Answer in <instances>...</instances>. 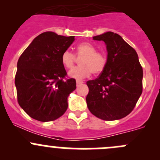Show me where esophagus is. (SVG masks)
<instances>
[{
	"instance_id": "1",
	"label": "esophagus",
	"mask_w": 160,
	"mask_h": 160,
	"mask_svg": "<svg viewBox=\"0 0 160 160\" xmlns=\"http://www.w3.org/2000/svg\"><path fill=\"white\" fill-rule=\"evenodd\" d=\"M83 80H77V86H78V85L83 84Z\"/></svg>"
}]
</instances>
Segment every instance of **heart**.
Segmentation results:
<instances>
[{
    "instance_id": "obj_1",
    "label": "heart",
    "mask_w": 160,
    "mask_h": 160,
    "mask_svg": "<svg viewBox=\"0 0 160 160\" xmlns=\"http://www.w3.org/2000/svg\"><path fill=\"white\" fill-rule=\"evenodd\" d=\"M76 56L80 58V67L72 69L69 76L72 78L80 79L89 77L93 72L99 75L104 72L107 66V57L100 52H97L95 46L88 42H82L77 47ZM76 62V56L69 50H66L61 55V62L67 69H72Z\"/></svg>"
}]
</instances>
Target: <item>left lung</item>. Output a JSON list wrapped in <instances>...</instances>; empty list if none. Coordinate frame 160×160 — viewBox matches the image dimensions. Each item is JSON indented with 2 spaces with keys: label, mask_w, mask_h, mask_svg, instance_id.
Segmentation results:
<instances>
[{
  "label": "left lung",
  "mask_w": 160,
  "mask_h": 160,
  "mask_svg": "<svg viewBox=\"0 0 160 160\" xmlns=\"http://www.w3.org/2000/svg\"><path fill=\"white\" fill-rule=\"evenodd\" d=\"M107 46V66L95 80H88L86 98L90 112L98 118L114 121L132 112L142 93L143 70L136 51L112 32L93 37Z\"/></svg>",
  "instance_id": "obj_1"
}]
</instances>
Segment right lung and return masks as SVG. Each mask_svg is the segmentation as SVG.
Returning <instances> with one entry per match:
<instances>
[{
  "label": "right lung",
  "instance_id": "add662e5",
  "mask_svg": "<svg viewBox=\"0 0 160 160\" xmlns=\"http://www.w3.org/2000/svg\"><path fill=\"white\" fill-rule=\"evenodd\" d=\"M74 40V36L43 32L19 57L14 80L18 102L32 118L51 122L67 111V98L76 89V80L66 78L61 55Z\"/></svg>",
  "mask_w": 160,
  "mask_h": 160
}]
</instances>
